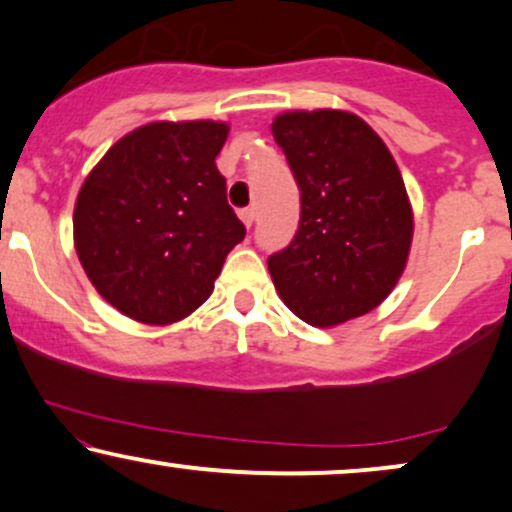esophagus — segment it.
I'll list each match as a JSON object with an SVG mask.
<instances>
[{
    "label": "esophagus",
    "mask_w": 512,
    "mask_h": 512,
    "mask_svg": "<svg viewBox=\"0 0 512 512\" xmlns=\"http://www.w3.org/2000/svg\"><path fill=\"white\" fill-rule=\"evenodd\" d=\"M238 217H241L245 227H252V222L257 220V213H255V208H243L241 213H238Z\"/></svg>",
    "instance_id": "34e87169"
}]
</instances>
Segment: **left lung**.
Wrapping results in <instances>:
<instances>
[{
    "mask_svg": "<svg viewBox=\"0 0 512 512\" xmlns=\"http://www.w3.org/2000/svg\"><path fill=\"white\" fill-rule=\"evenodd\" d=\"M299 192V229L269 257L285 306L313 327L365 316L407 267L414 215L398 163L372 126L344 109H290L271 124Z\"/></svg>",
    "mask_w": 512,
    "mask_h": 512,
    "instance_id": "1",
    "label": "left lung"
}]
</instances>
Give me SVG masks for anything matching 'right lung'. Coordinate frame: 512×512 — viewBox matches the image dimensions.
<instances>
[{
  "label": "right lung",
  "mask_w": 512,
  "mask_h": 512,
  "mask_svg": "<svg viewBox=\"0 0 512 512\" xmlns=\"http://www.w3.org/2000/svg\"><path fill=\"white\" fill-rule=\"evenodd\" d=\"M224 121H152L114 142L74 203V248L100 297L170 325L213 295L245 227L215 166Z\"/></svg>",
  "instance_id": "right-lung-1"
}]
</instances>
